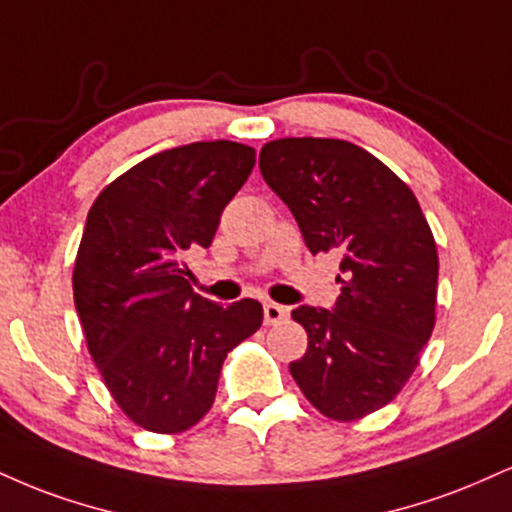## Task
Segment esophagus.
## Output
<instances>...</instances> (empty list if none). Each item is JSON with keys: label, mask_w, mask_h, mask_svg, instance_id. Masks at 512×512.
<instances>
[{"label": "esophagus", "mask_w": 512, "mask_h": 512, "mask_svg": "<svg viewBox=\"0 0 512 512\" xmlns=\"http://www.w3.org/2000/svg\"><path fill=\"white\" fill-rule=\"evenodd\" d=\"M286 317H288V307L276 305V303L264 305V324H267V326L281 324Z\"/></svg>", "instance_id": "34e87169"}]
</instances>
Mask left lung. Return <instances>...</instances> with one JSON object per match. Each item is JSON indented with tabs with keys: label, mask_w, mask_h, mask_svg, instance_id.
I'll return each mask as SVG.
<instances>
[{
	"label": "left lung",
	"mask_w": 512,
	"mask_h": 512,
	"mask_svg": "<svg viewBox=\"0 0 512 512\" xmlns=\"http://www.w3.org/2000/svg\"><path fill=\"white\" fill-rule=\"evenodd\" d=\"M260 171L312 255H341L334 312H291L307 331V353L291 362L295 384L329 420H362L408 384L434 331L432 229L408 183L348 140H272Z\"/></svg>",
	"instance_id": "obj_1"
}]
</instances>
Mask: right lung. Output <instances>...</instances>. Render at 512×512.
Wrapping results in <instances>:
<instances>
[{
    "mask_svg": "<svg viewBox=\"0 0 512 512\" xmlns=\"http://www.w3.org/2000/svg\"><path fill=\"white\" fill-rule=\"evenodd\" d=\"M255 150L231 140L159 152L92 202L73 300L88 353L128 420L181 434L212 408L226 355L262 326V305L226 307L193 291L188 248H209L248 181Z\"/></svg>",
    "mask_w": 512,
    "mask_h": 512,
    "instance_id": "add662e5",
    "label": "right lung"
}]
</instances>
